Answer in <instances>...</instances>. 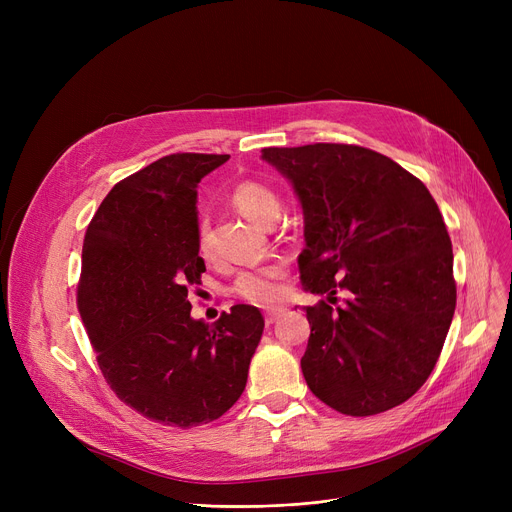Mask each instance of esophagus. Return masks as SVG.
Wrapping results in <instances>:
<instances>
[{"label":"esophagus","instance_id":"34e87169","mask_svg":"<svg viewBox=\"0 0 512 512\" xmlns=\"http://www.w3.org/2000/svg\"><path fill=\"white\" fill-rule=\"evenodd\" d=\"M284 313L282 307H270L265 311V324H274V321Z\"/></svg>","mask_w":512,"mask_h":512}]
</instances>
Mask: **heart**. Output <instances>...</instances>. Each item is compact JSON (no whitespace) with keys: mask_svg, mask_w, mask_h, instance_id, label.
Wrapping results in <instances>:
<instances>
[{"mask_svg":"<svg viewBox=\"0 0 512 512\" xmlns=\"http://www.w3.org/2000/svg\"><path fill=\"white\" fill-rule=\"evenodd\" d=\"M232 205L242 213L247 215L249 220L270 226L276 222L278 213H280V199L278 195L272 191L270 186H265L261 182L255 180H247L240 182L232 188ZM197 247L203 255L211 253L209 247V234H207V224L199 222L197 226ZM286 265L276 261L270 265H263L259 270H251L240 274L236 278L234 290L238 297H242L249 303H257V305H270L276 303L284 297L286 292Z\"/></svg>","mask_w":512,"mask_h":512,"instance_id":"obj_1","label":"heart"}]
</instances>
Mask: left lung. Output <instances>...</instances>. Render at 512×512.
I'll use <instances>...</instances> for the list:
<instances>
[{
  "label": "left lung",
  "mask_w": 512,
  "mask_h": 512,
  "mask_svg": "<svg viewBox=\"0 0 512 512\" xmlns=\"http://www.w3.org/2000/svg\"><path fill=\"white\" fill-rule=\"evenodd\" d=\"M261 159L294 188L305 218V290L346 299L303 307L301 369L342 415H378L409 400L442 353L456 307L452 242L425 184L357 145L267 147Z\"/></svg>",
  "instance_id": "8db88e82"
}]
</instances>
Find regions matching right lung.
<instances>
[{
	"label": "right lung",
	"mask_w": 512,
	"mask_h": 512,
	"mask_svg": "<svg viewBox=\"0 0 512 512\" xmlns=\"http://www.w3.org/2000/svg\"><path fill=\"white\" fill-rule=\"evenodd\" d=\"M228 159L174 153L124 178L83 245L78 311L105 382L143 417L182 429L222 417L240 398L265 326L251 305L209 326L188 303L205 272L197 186Z\"/></svg>",
	"instance_id": "1"
}]
</instances>
